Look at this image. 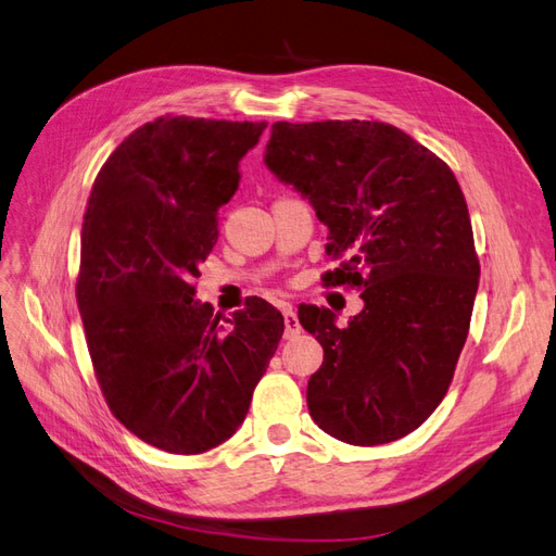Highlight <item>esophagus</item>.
Returning a JSON list of instances; mask_svg holds the SVG:
<instances>
[{"mask_svg":"<svg viewBox=\"0 0 556 556\" xmlns=\"http://www.w3.org/2000/svg\"><path fill=\"white\" fill-rule=\"evenodd\" d=\"M282 319H285V336H288V339H292V336H296L301 331L299 317H296V313L292 311L290 304L282 306Z\"/></svg>","mask_w":556,"mask_h":556,"instance_id":"1","label":"esophagus"}]
</instances>
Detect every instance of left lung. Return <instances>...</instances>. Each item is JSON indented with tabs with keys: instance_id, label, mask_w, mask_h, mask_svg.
Returning a JSON list of instances; mask_svg holds the SVG:
<instances>
[{
	"instance_id": "left-lung-1",
	"label": "left lung",
	"mask_w": 556,
	"mask_h": 556,
	"mask_svg": "<svg viewBox=\"0 0 556 556\" xmlns=\"http://www.w3.org/2000/svg\"><path fill=\"white\" fill-rule=\"evenodd\" d=\"M264 162L329 227L327 255L343 262L325 282L364 290L348 327L329 308L299 311L325 350L311 417L350 445L399 441L447 394L473 313L480 262L459 182L378 121L274 123Z\"/></svg>"
}]
</instances>
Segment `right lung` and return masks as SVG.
<instances>
[{
	"instance_id": "add662e5",
	"label": "right lung",
	"mask_w": 556,
	"mask_h": 556,
	"mask_svg": "<svg viewBox=\"0 0 556 556\" xmlns=\"http://www.w3.org/2000/svg\"><path fill=\"white\" fill-rule=\"evenodd\" d=\"M266 123L162 115L99 169L83 215L76 301L111 413L148 445L201 454L231 439L285 323L264 299L220 325L194 301L217 211Z\"/></svg>"
}]
</instances>
